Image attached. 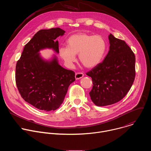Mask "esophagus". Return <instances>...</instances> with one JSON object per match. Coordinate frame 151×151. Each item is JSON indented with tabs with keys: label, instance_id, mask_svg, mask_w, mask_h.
Masks as SVG:
<instances>
[{
	"label": "esophagus",
	"instance_id": "34e87169",
	"mask_svg": "<svg viewBox=\"0 0 151 151\" xmlns=\"http://www.w3.org/2000/svg\"><path fill=\"white\" fill-rule=\"evenodd\" d=\"M83 76H84V74L83 73L78 72V73H76V74H75V78H76V79H79L82 78Z\"/></svg>",
	"mask_w": 151,
	"mask_h": 151
}]
</instances>
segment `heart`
<instances>
[{
	"label": "heart",
	"mask_w": 151,
	"mask_h": 151,
	"mask_svg": "<svg viewBox=\"0 0 151 151\" xmlns=\"http://www.w3.org/2000/svg\"><path fill=\"white\" fill-rule=\"evenodd\" d=\"M67 47L58 49V55L68 68H72L76 54L87 68H94L101 62L107 50V42L100 35L78 33L70 36Z\"/></svg>",
	"instance_id": "heart-1"
}]
</instances>
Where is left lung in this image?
Returning a JSON list of instances; mask_svg holds the SVG:
<instances>
[{
	"mask_svg": "<svg viewBox=\"0 0 151 151\" xmlns=\"http://www.w3.org/2000/svg\"><path fill=\"white\" fill-rule=\"evenodd\" d=\"M108 54L87 74L92 78L89 93L98 106H108L122 100L130 90L136 75L135 55L124 40L109 36Z\"/></svg>",
	"mask_w": 151,
	"mask_h": 151,
	"instance_id": "8db88e82",
	"label": "left lung"
}]
</instances>
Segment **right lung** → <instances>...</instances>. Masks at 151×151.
<instances>
[{
  "mask_svg": "<svg viewBox=\"0 0 151 151\" xmlns=\"http://www.w3.org/2000/svg\"><path fill=\"white\" fill-rule=\"evenodd\" d=\"M64 33L60 28L38 31L25 45L16 64L15 82L21 97L39 110L58 109L75 81V72L59 65L55 57L47 61L39 54L46 48L58 53V42L55 39Z\"/></svg>",
  "mask_w": 151,
  "mask_h": 151,
  "instance_id": "1",
  "label": "right lung"
}]
</instances>
